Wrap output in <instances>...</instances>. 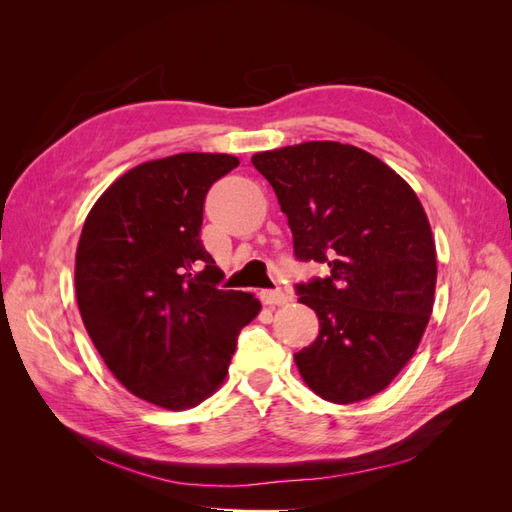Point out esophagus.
Returning a JSON list of instances; mask_svg holds the SVG:
<instances>
[{
  "instance_id": "1",
  "label": "esophagus",
  "mask_w": 512,
  "mask_h": 512,
  "mask_svg": "<svg viewBox=\"0 0 512 512\" xmlns=\"http://www.w3.org/2000/svg\"><path fill=\"white\" fill-rule=\"evenodd\" d=\"M288 294L282 288H275V290H262L260 292V301L265 305H284L288 303Z\"/></svg>"
}]
</instances>
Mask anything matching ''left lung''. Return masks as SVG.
I'll return each mask as SVG.
<instances>
[{
	"label": "left lung",
	"mask_w": 512,
	"mask_h": 512,
	"mask_svg": "<svg viewBox=\"0 0 512 512\" xmlns=\"http://www.w3.org/2000/svg\"><path fill=\"white\" fill-rule=\"evenodd\" d=\"M280 200L294 256L329 275L297 284L318 337L294 354L305 384L333 404L380 393L412 359L433 309L436 243L421 200L393 168L335 141L252 158Z\"/></svg>",
	"instance_id": "1"
}]
</instances>
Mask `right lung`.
Segmentation results:
<instances>
[{
    "label": "right lung",
    "mask_w": 512,
    "mask_h": 512,
    "mask_svg": "<svg viewBox=\"0 0 512 512\" xmlns=\"http://www.w3.org/2000/svg\"><path fill=\"white\" fill-rule=\"evenodd\" d=\"M239 166L226 153H177L121 175L89 211L74 286L85 329L113 376L166 410L198 406L228 374L260 301L220 290L200 241L211 185Z\"/></svg>",
    "instance_id": "add662e5"
}]
</instances>
